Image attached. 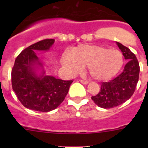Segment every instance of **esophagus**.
I'll list each match as a JSON object with an SVG mask.
<instances>
[{
  "instance_id": "1",
  "label": "esophagus",
  "mask_w": 148,
  "mask_h": 148,
  "mask_svg": "<svg viewBox=\"0 0 148 148\" xmlns=\"http://www.w3.org/2000/svg\"><path fill=\"white\" fill-rule=\"evenodd\" d=\"M79 82L81 83L84 84H87L89 83V82L88 81H86V80H83V79H79Z\"/></svg>"
}]
</instances>
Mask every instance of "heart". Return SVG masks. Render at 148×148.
<instances>
[{
    "label": "heart",
    "instance_id": "b5f03b06",
    "mask_svg": "<svg viewBox=\"0 0 148 148\" xmlns=\"http://www.w3.org/2000/svg\"><path fill=\"white\" fill-rule=\"evenodd\" d=\"M64 66L72 74L87 66L91 77L97 81H107L120 71L124 63L122 53L99 45L81 44L62 56Z\"/></svg>",
    "mask_w": 148,
    "mask_h": 148
}]
</instances>
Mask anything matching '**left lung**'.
Wrapping results in <instances>:
<instances>
[{
  "instance_id": "8db88e82",
  "label": "left lung",
  "mask_w": 148,
  "mask_h": 148,
  "mask_svg": "<svg viewBox=\"0 0 148 148\" xmlns=\"http://www.w3.org/2000/svg\"><path fill=\"white\" fill-rule=\"evenodd\" d=\"M125 59L127 61L120 74L107 82L101 83L99 93L92 99L99 107L113 108L130 99L134 94L139 79L140 66L135 53L127 47L117 42Z\"/></svg>"
}]
</instances>
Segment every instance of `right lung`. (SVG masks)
I'll return each mask as SVG.
<instances>
[{
	"mask_svg": "<svg viewBox=\"0 0 148 148\" xmlns=\"http://www.w3.org/2000/svg\"><path fill=\"white\" fill-rule=\"evenodd\" d=\"M53 42L54 39L46 38L26 48L16 57L11 70L13 90L21 103L30 110L46 112L56 109L65 99L73 82L44 76V72L39 77L36 75L34 65H41L36 51L49 50Z\"/></svg>",
	"mask_w": 148,
	"mask_h": 148,
	"instance_id": "add662e5",
	"label": "right lung"
}]
</instances>
